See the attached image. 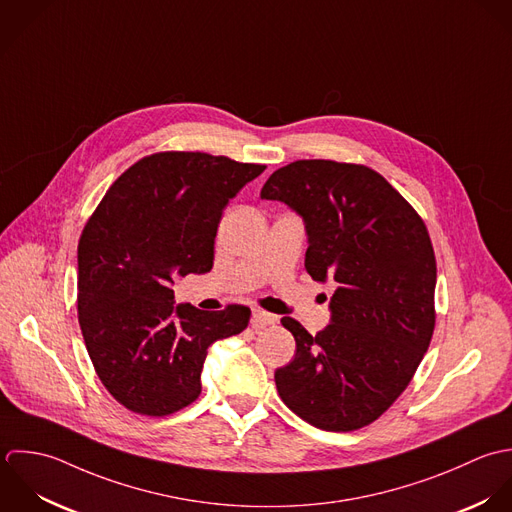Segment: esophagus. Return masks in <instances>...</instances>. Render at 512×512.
Listing matches in <instances>:
<instances>
[{"label":"esophagus","instance_id":"34e87169","mask_svg":"<svg viewBox=\"0 0 512 512\" xmlns=\"http://www.w3.org/2000/svg\"><path fill=\"white\" fill-rule=\"evenodd\" d=\"M278 322V316L262 310V308H252V326L256 330L266 328V326H274Z\"/></svg>","mask_w":512,"mask_h":512}]
</instances>
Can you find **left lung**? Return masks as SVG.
<instances>
[{
  "mask_svg": "<svg viewBox=\"0 0 512 512\" xmlns=\"http://www.w3.org/2000/svg\"><path fill=\"white\" fill-rule=\"evenodd\" d=\"M260 196L304 218L306 270L336 282L324 332L282 318L296 355L274 373L278 393L318 429H361L405 391L433 338L437 262L427 226L363 165L296 161L272 172Z\"/></svg>",
  "mask_w": 512,
  "mask_h": 512,
  "instance_id": "left-lung-1",
  "label": "left lung"
}]
</instances>
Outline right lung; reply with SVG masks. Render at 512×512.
<instances>
[{"instance_id":"1","label":"right lung","mask_w":512,"mask_h":512,"mask_svg":"<svg viewBox=\"0 0 512 512\" xmlns=\"http://www.w3.org/2000/svg\"><path fill=\"white\" fill-rule=\"evenodd\" d=\"M206 153L137 161L87 220L77 260V314L93 367L129 411L165 417L200 395L206 349L246 330L250 308L174 306L172 280L210 272L228 200L264 172Z\"/></svg>"}]
</instances>
